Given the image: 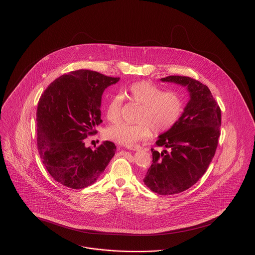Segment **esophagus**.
<instances>
[{"instance_id":"1","label":"esophagus","mask_w":255,"mask_h":255,"mask_svg":"<svg viewBox=\"0 0 255 255\" xmlns=\"http://www.w3.org/2000/svg\"><path fill=\"white\" fill-rule=\"evenodd\" d=\"M128 149H130V150H140L141 149V146L139 145H131V146H126Z\"/></svg>"}]
</instances>
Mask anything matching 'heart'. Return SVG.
<instances>
[{
    "label": "heart",
    "instance_id": "b5f03b06",
    "mask_svg": "<svg viewBox=\"0 0 255 255\" xmlns=\"http://www.w3.org/2000/svg\"><path fill=\"white\" fill-rule=\"evenodd\" d=\"M124 96L131 102L140 105L135 124L119 123L110 126L106 136L121 144L131 146L151 136L154 133H166L173 129L182 118L184 101L177 92H163L149 81H137L129 86ZM123 97H111L106 109L110 122H120L122 117Z\"/></svg>",
    "mask_w": 255,
    "mask_h": 255
}]
</instances>
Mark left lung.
<instances>
[{"label": "left lung", "mask_w": 255, "mask_h": 255, "mask_svg": "<svg viewBox=\"0 0 255 255\" xmlns=\"http://www.w3.org/2000/svg\"><path fill=\"white\" fill-rule=\"evenodd\" d=\"M161 81L186 86L190 93L181 120L159 135L151 149L152 164L143 182L159 195L181 193L206 173L215 155L221 134V109L207 86L188 76L170 75Z\"/></svg>", "instance_id": "1"}]
</instances>
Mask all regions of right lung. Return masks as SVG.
<instances>
[{"instance_id":"1","label":"right lung","mask_w":255,"mask_h":255,"mask_svg":"<svg viewBox=\"0 0 255 255\" xmlns=\"http://www.w3.org/2000/svg\"><path fill=\"white\" fill-rule=\"evenodd\" d=\"M120 77L78 70L61 75L41 95L36 112L37 148L49 175L61 184L81 189L104 172L117 147L103 141L96 149L86 138L97 133L101 96ZM96 147V146H95Z\"/></svg>"}]
</instances>
